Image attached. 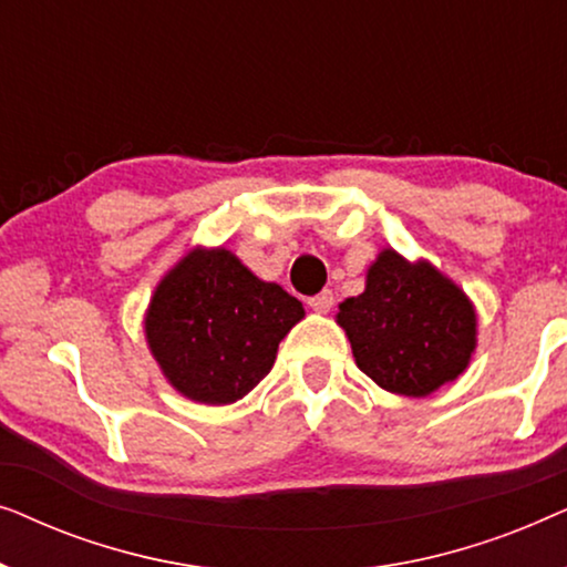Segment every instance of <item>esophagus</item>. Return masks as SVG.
<instances>
[{
	"label": "esophagus",
	"mask_w": 567,
	"mask_h": 567,
	"mask_svg": "<svg viewBox=\"0 0 567 567\" xmlns=\"http://www.w3.org/2000/svg\"><path fill=\"white\" fill-rule=\"evenodd\" d=\"M307 305H309V309H315V312L324 315V312H330L332 305H336V297H332V291H320V293H315V297H309Z\"/></svg>",
	"instance_id": "34e87169"
}]
</instances>
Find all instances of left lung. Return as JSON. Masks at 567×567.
I'll use <instances>...</instances> for the list:
<instances>
[{"mask_svg": "<svg viewBox=\"0 0 567 567\" xmlns=\"http://www.w3.org/2000/svg\"><path fill=\"white\" fill-rule=\"evenodd\" d=\"M355 363L386 392L425 398L467 369L475 351V309L431 266H410L384 250L369 268L367 291L338 312Z\"/></svg>", "mask_w": 567, "mask_h": 567, "instance_id": "left-lung-1", "label": "left lung"}]
</instances>
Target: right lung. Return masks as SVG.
Instances as JSON below:
<instances>
[{"label":"right lung","instance_id":"add662e5","mask_svg":"<svg viewBox=\"0 0 567 567\" xmlns=\"http://www.w3.org/2000/svg\"><path fill=\"white\" fill-rule=\"evenodd\" d=\"M305 307L255 278L229 250H193L157 286L146 340L175 390L206 405L245 398Z\"/></svg>","mask_w":567,"mask_h":567}]
</instances>
